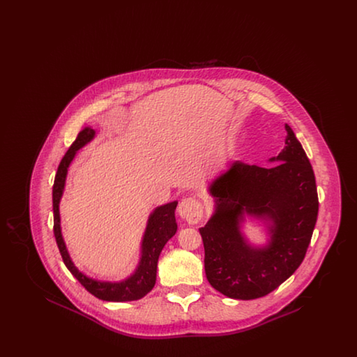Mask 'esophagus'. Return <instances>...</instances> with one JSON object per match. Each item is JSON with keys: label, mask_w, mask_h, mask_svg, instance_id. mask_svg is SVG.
<instances>
[{"label": "esophagus", "mask_w": 357, "mask_h": 357, "mask_svg": "<svg viewBox=\"0 0 357 357\" xmlns=\"http://www.w3.org/2000/svg\"><path fill=\"white\" fill-rule=\"evenodd\" d=\"M178 214L190 225H195L204 217V207L194 198H186L178 206Z\"/></svg>", "instance_id": "34e87169"}]
</instances>
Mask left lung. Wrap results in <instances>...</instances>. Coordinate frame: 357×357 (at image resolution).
Segmentation results:
<instances>
[{
    "label": "left lung",
    "instance_id": "1",
    "mask_svg": "<svg viewBox=\"0 0 357 357\" xmlns=\"http://www.w3.org/2000/svg\"><path fill=\"white\" fill-rule=\"evenodd\" d=\"M285 147L269 167L233 162L208 192L215 210L199 229L204 272L226 297L255 300L269 294L301 265L310 243L319 198L314 172L301 143L285 124ZM248 215L267 225L270 241L255 247L240 227Z\"/></svg>",
    "mask_w": 357,
    "mask_h": 357
}]
</instances>
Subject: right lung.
<instances>
[{"label":"right lung","instance_id":"add662e5","mask_svg":"<svg viewBox=\"0 0 357 357\" xmlns=\"http://www.w3.org/2000/svg\"><path fill=\"white\" fill-rule=\"evenodd\" d=\"M96 132L92 128H84L76 140L72 143L68 151L61 159L57 174L54 176V185H53V231L54 238L60 250V255L63 257V261L69 272L72 273L76 280L84 287L91 294L98 297L102 301H112V303H124V301H135L142 297H144L155 285L156 281V268H158V259L160 252L163 250L165 245L171 237L175 236L178 225L175 221V208L178 202L174 201L170 204L159 206L153 210L149 217L147 226L142 239V250H140V259L136 266L135 272L126 280H121L119 282H111V281H99L95 278H91L80 272L73 261L69 257L64 238L61 234V225H60V201L64 194V187L67 181L69 166L76 156L77 151L83 149L85 144H88Z\"/></svg>","mask_w":357,"mask_h":357}]
</instances>
